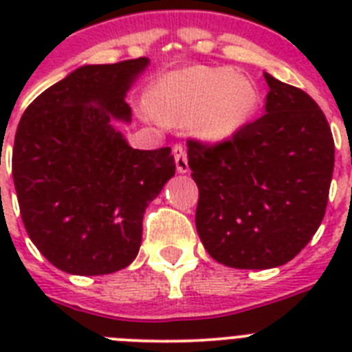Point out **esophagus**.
<instances>
[{
	"label": "esophagus",
	"mask_w": 352,
	"mask_h": 352,
	"mask_svg": "<svg viewBox=\"0 0 352 352\" xmlns=\"http://www.w3.org/2000/svg\"><path fill=\"white\" fill-rule=\"evenodd\" d=\"M173 155H174V160H176V169H178V173L182 174L188 173V158H186L185 146L183 144L174 146Z\"/></svg>",
	"instance_id": "esophagus-1"
}]
</instances>
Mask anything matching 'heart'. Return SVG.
Instances as JSON below:
<instances>
[{
    "label": "heart",
    "instance_id": "obj_1",
    "mask_svg": "<svg viewBox=\"0 0 352 352\" xmlns=\"http://www.w3.org/2000/svg\"><path fill=\"white\" fill-rule=\"evenodd\" d=\"M259 105L254 80L227 67L173 72L153 89L151 107L160 120L192 123L206 141H223L243 129Z\"/></svg>",
    "mask_w": 352,
    "mask_h": 352
}]
</instances>
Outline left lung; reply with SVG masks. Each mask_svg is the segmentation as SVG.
Listing matches in <instances>:
<instances>
[{
	"mask_svg": "<svg viewBox=\"0 0 352 352\" xmlns=\"http://www.w3.org/2000/svg\"><path fill=\"white\" fill-rule=\"evenodd\" d=\"M266 113L214 144L188 139L195 227L217 263L268 270L300 254L321 226L335 142L310 95L264 74Z\"/></svg>",
	"mask_w": 352,
	"mask_h": 352,
	"instance_id": "obj_1",
	"label": "left lung"
}]
</instances>
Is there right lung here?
Returning a JSON list of instances; mask_svg holds the SVG:
<instances>
[{
    "instance_id": "1",
    "label": "right lung",
    "mask_w": 352,
    "mask_h": 352,
    "mask_svg": "<svg viewBox=\"0 0 352 352\" xmlns=\"http://www.w3.org/2000/svg\"><path fill=\"white\" fill-rule=\"evenodd\" d=\"M148 58L84 65L28 105L15 132L12 176L28 236L72 275L126 268L142 217L176 173L170 148L133 149L111 121Z\"/></svg>"
}]
</instances>
